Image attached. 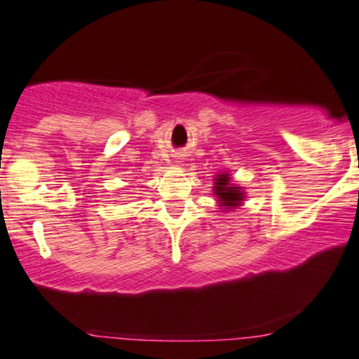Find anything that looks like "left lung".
I'll list each match as a JSON object with an SVG mask.
<instances>
[{"label": "left lung", "mask_w": 359, "mask_h": 359, "mask_svg": "<svg viewBox=\"0 0 359 359\" xmlns=\"http://www.w3.org/2000/svg\"><path fill=\"white\" fill-rule=\"evenodd\" d=\"M214 191H216V196L219 197L224 205H238L240 201H243V194L240 192V187H231L229 185V177L226 174L219 175V179H216V185H214Z\"/></svg>", "instance_id": "left-lung-1"}]
</instances>
